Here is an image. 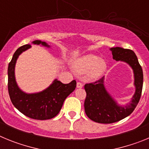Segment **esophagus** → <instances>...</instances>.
I'll return each instance as SVG.
<instances>
[{"instance_id": "esophagus-1", "label": "esophagus", "mask_w": 149, "mask_h": 149, "mask_svg": "<svg viewBox=\"0 0 149 149\" xmlns=\"http://www.w3.org/2000/svg\"><path fill=\"white\" fill-rule=\"evenodd\" d=\"M77 88H82L83 87V84H81V82H77Z\"/></svg>"}]
</instances>
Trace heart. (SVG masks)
<instances>
[{
	"label": "heart",
	"instance_id": "obj_1",
	"mask_svg": "<svg viewBox=\"0 0 149 149\" xmlns=\"http://www.w3.org/2000/svg\"><path fill=\"white\" fill-rule=\"evenodd\" d=\"M74 68L81 74L87 72L88 79L95 81L104 74L107 69V63L97 55L87 54L79 58L74 63Z\"/></svg>",
	"mask_w": 149,
	"mask_h": 149
}]
</instances>
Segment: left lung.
<instances>
[{
	"label": "left lung",
	"mask_w": 149,
	"mask_h": 149,
	"mask_svg": "<svg viewBox=\"0 0 149 149\" xmlns=\"http://www.w3.org/2000/svg\"><path fill=\"white\" fill-rule=\"evenodd\" d=\"M110 50L113 60L125 62L132 68L136 89L131 102L126 106H121L107 91L104 84V77L94 83L85 84L84 89L86 93L84 101L85 113L91 120L98 123H113L131 115L139 103L143 89V69L135 53L132 50L119 47L111 48Z\"/></svg>",
	"instance_id": "8db88e82"
}]
</instances>
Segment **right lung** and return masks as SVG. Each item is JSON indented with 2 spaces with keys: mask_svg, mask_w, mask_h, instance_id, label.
I'll list each match as a JSON object with an SVG mask.
<instances>
[{
  "mask_svg": "<svg viewBox=\"0 0 149 149\" xmlns=\"http://www.w3.org/2000/svg\"><path fill=\"white\" fill-rule=\"evenodd\" d=\"M34 45H42L49 48L50 45L41 40L33 42ZM31 48L24 45L16 50L8 66V91L10 100L16 109L31 119L46 120L52 119L59 113L65 98L76 88V81L64 84L55 79L47 89L36 93H26L17 85L15 77V66L18 56Z\"/></svg>",
  "mask_w": 149,
  "mask_h": 149,
  "instance_id": "right-lung-1",
  "label": "right lung"
}]
</instances>
